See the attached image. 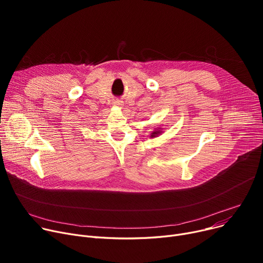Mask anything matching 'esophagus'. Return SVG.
<instances>
[{"label": "esophagus", "mask_w": 263, "mask_h": 263, "mask_svg": "<svg viewBox=\"0 0 263 263\" xmlns=\"http://www.w3.org/2000/svg\"><path fill=\"white\" fill-rule=\"evenodd\" d=\"M113 104H114L115 106H118V107H120V106L122 105V101H120V100H115Z\"/></svg>", "instance_id": "esophagus-1"}]
</instances>
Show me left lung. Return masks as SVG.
I'll use <instances>...</instances> for the list:
<instances>
[{"label":"left lung","mask_w":263,"mask_h":263,"mask_svg":"<svg viewBox=\"0 0 263 263\" xmlns=\"http://www.w3.org/2000/svg\"><path fill=\"white\" fill-rule=\"evenodd\" d=\"M161 132H162V131H160V130H155L153 133H151V137H156V136H158Z\"/></svg>","instance_id":"obj_1"}]
</instances>
